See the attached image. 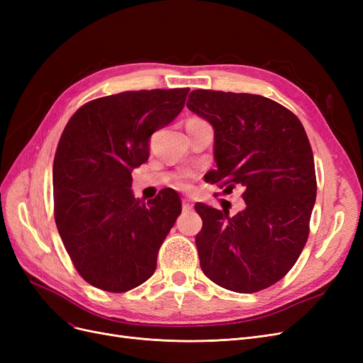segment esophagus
Here are the masks:
<instances>
[{
    "label": "esophagus",
    "mask_w": 363,
    "mask_h": 363,
    "mask_svg": "<svg viewBox=\"0 0 363 363\" xmlns=\"http://www.w3.org/2000/svg\"><path fill=\"white\" fill-rule=\"evenodd\" d=\"M182 207H183L184 212H189V211H192L194 203H192V200H189V199H184V200L182 201Z\"/></svg>",
    "instance_id": "obj_1"
}]
</instances>
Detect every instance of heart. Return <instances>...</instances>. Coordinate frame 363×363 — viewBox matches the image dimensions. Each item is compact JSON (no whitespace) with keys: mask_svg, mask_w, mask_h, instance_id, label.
<instances>
[{"mask_svg":"<svg viewBox=\"0 0 363 363\" xmlns=\"http://www.w3.org/2000/svg\"><path fill=\"white\" fill-rule=\"evenodd\" d=\"M189 177H191V174H186L184 177L180 180V183H179V186L182 189H189L191 188V183H189Z\"/></svg>","mask_w":363,"mask_h":363,"instance_id":"b5f03b06","label":"heart"}]
</instances>
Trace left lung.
<instances>
[{
  "mask_svg": "<svg viewBox=\"0 0 363 363\" xmlns=\"http://www.w3.org/2000/svg\"><path fill=\"white\" fill-rule=\"evenodd\" d=\"M186 106L213 127L218 169L206 180H223L225 192L239 186L245 201L235 216L195 204L203 219L195 236L200 267L228 291L267 289L286 276L309 236L316 179L304 127L286 107L255 94L196 89Z\"/></svg>",
  "mask_w": 363,
  "mask_h": 363,
  "instance_id": "left-lung-1",
  "label": "left lung"
}]
</instances>
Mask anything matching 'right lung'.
I'll return each mask as SVG.
<instances>
[{
  "label": "right lung",
  "instance_id": "obj_1",
  "mask_svg": "<svg viewBox=\"0 0 363 363\" xmlns=\"http://www.w3.org/2000/svg\"><path fill=\"white\" fill-rule=\"evenodd\" d=\"M188 87L128 91L80 107L65 127L52 164L54 218L80 276L127 292L156 271L157 252L182 213L174 189L135 199L131 171L150 156V138L183 111Z\"/></svg>",
  "mask_w": 363,
  "mask_h": 363
}]
</instances>
